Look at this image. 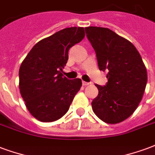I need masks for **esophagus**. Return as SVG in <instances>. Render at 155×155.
I'll return each instance as SVG.
<instances>
[{
    "label": "esophagus",
    "instance_id": "obj_1",
    "mask_svg": "<svg viewBox=\"0 0 155 155\" xmlns=\"http://www.w3.org/2000/svg\"><path fill=\"white\" fill-rule=\"evenodd\" d=\"M82 84H83L84 86H86V85H89V83H88V82H85V81H83V82H82Z\"/></svg>",
    "mask_w": 155,
    "mask_h": 155
}]
</instances>
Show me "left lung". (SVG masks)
<instances>
[{
  "instance_id": "1",
  "label": "left lung",
  "mask_w": 155,
  "mask_h": 155,
  "mask_svg": "<svg viewBox=\"0 0 155 155\" xmlns=\"http://www.w3.org/2000/svg\"><path fill=\"white\" fill-rule=\"evenodd\" d=\"M100 71H107L105 86L95 84L98 94L93 100L95 115L108 124L128 118L140 103L147 84V71L136 47L107 28H85Z\"/></svg>"
}]
</instances>
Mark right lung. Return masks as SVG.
<instances>
[{"mask_svg":"<svg viewBox=\"0 0 155 155\" xmlns=\"http://www.w3.org/2000/svg\"><path fill=\"white\" fill-rule=\"evenodd\" d=\"M84 36L83 27L58 31L37 42L21 63L19 92L37 120L51 122L62 117L81 89V79L68 80L61 71L68 60L69 49Z\"/></svg>","mask_w":155,"mask_h":155,"instance_id":"obj_1","label":"right lung"}]
</instances>
